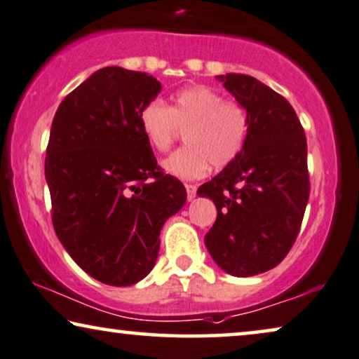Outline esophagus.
Returning a JSON list of instances; mask_svg holds the SVG:
<instances>
[{"label":"esophagus","mask_w":359,"mask_h":359,"mask_svg":"<svg viewBox=\"0 0 359 359\" xmlns=\"http://www.w3.org/2000/svg\"><path fill=\"white\" fill-rule=\"evenodd\" d=\"M185 190H187V198L189 202H192L195 198V195H197V185L194 184H185Z\"/></svg>","instance_id":"34e87169"}]
</instances>
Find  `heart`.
<instances>
[{"instance_id":"heart-1","label":"heart","mask_w":359,"mask_h":359,"mask_svg":"<svg viewBox=\"0 0 359 359\" xmlns=\"http://www.w3.org/2000/svg\"><path fill=\"white\" fill-rule=\"evenodd\" d=\"M146 141L167 152L185 131L187 146L162 161V169L179 179L194 180L207 174L210 165L224 167L245 146L248 114L241 104L226 102L217 90L194 85L179 90L172 104L151 100L140 114Z\"/></svg>"}]
</instances>
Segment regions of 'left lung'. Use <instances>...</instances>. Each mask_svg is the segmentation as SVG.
Here are the masks:
<instances>
[{
	"instance_id": "left-lung-1",
	"label": "left lung",
	"mask_w": 359,
	"mask_h": 359,
	"mask_svg": "<svg viewBox=\"0 0 359 359\" xmlns=\"http://www.w3.org/2000/svg\"><path fill=\"white\" fill-rule=\"evenodd\" d=\"M217 79L246 109L248 133L236 159L197 190L218 212L205 246L224 272L250 277L279 264L299 235L310 194L307 140L290 103L267 85L243 74Z\"/></svg>"
}]
</instances>
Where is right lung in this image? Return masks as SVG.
<instances>
[{
	"label": "right lung",
	"instance_id": "obj_1",
	"mask_svg": "<svg viewBox=\"0 0 359 359\" xmlns=\"http://www.w3.org/2000/svg\"><path fill=\"white\" fill-rule=\"evenodd\" d=\"M161 92L152 75L104 67L57 108L46 156L55 235L100 283H140L156 264L161 229L187 192L159 170L140 114Z\"/></svg>",
	"mask_w": 359,
	"mask_h": 359
}]
</instances>
